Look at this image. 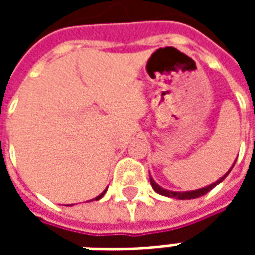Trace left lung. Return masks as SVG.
<instances>
[{
    "label": "left lung",
    "instance_id": "8db88e82",
    "mask_svg": "<svg viewBox=\"0 0 255 255\" xmlns=\"http://www.w3.org/2000/svg\"><path fill=\"white\" fill-rule=\"evenodd\" d=\"M236 162V161H235ZM235 162H234V165H235ZM234 165L231 166V169L234 168ZM231 169L227 173H225L224 176L220 177L219 180L216 183H213V184H210V186H208V187H203V188H199V190H194V191H169V190H165V188L160 187L157 183L150 177V183H151V187L154 188L155 192H158V194H161V195H165V197H169V198H176V199H194V198H199L202 197V195H205L206 192H209L212 188H214L219 183H221L223 180H224L225 177L228 176V173L231 172Z\"/></svg>",
    "mask_w": 255,
    "mask_h": 255
}]
</instances>
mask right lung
I'll return each mask as SVG.
<instances>
[{"label": "right lung", "instance_id": "add662e5", "mask_svg": "<svg viewBox=\"0 0 255 255\" xmlns=\"http://www.w3.org/2000/svg\"><path fill=\"white\" fill-rule=\"evenodd\" d=\"M105 192H106V190H105V191H104V192H102V194H100V195H98V197H95V201H98V199H100V198L104 197V194H105Z\"/></svg>", "mask_w": 255, "mask_h": 255}]
</instances>
